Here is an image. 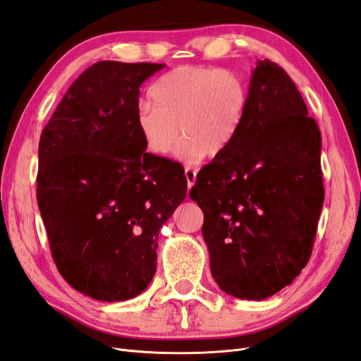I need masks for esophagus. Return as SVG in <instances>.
I'll list each match as a JSON object with an SVG mask.
<instances>
[{
  "label": "esophagus",
  "mask_w": 361,
  "mask_h": 361,
  "mask_svg": "<svg viewBox=\"0 0 361 361\" xmlns=\"http://www.w3.org/2000/svg\"><path fill=\"white\" fill-rule=\"evenodd\" d=\"M185 176H187V182H188V188H191L192 185L195 183V178H197V173H195L192 169H185Z\"/></svg>",
  "instance_id": "34e87169"
}]
</instances>
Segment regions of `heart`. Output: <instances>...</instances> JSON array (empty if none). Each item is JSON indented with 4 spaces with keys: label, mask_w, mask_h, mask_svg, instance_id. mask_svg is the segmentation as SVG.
I'll return each instance as SVG.
<instances>
[{
    "label": "heart",
    "mask_w": 361,
    "mask_h": 361,
    "mask_svg": "<svg viewBox=\"0 0 361 361\" xmlns=\"http://www.w3.org/2000/svg\"><path fill=\"white\" fill-rule=\"evenodd\" d=\"M149 101L152 105L141 104L135 114L146 150L167 157L178 143L180 126L178 158L194 164L207 152L216 157L231 146L243 125L248 89L233 71L185 64L154 82Z\"/></svg>",
    "instance_id": "1"
}]
</instances>
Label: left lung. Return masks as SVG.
Here are the masks:
<instances>
[{"label": "left lung", "mask_w": 361, "mask_h": 361, "mask_svg": "<svg viewBox=\"0 0 361 361\" xmlns=\"http://www.w3.org/2000/svg\"><path fill=\"white\" fill-rule=\"evenodd\" d=\"M297 85L259 60L236 137L204 166L190 197L202 207L221 290L264 300L307 265L324 203L321 133Z\"/></svg>", "instance_id": "obj_1"}]
</instances>
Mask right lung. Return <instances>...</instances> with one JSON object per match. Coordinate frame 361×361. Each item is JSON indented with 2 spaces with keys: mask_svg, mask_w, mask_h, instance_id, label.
<instances>
[{
  "mask_svg": "<svg viewBox=\"0 0 361 361\" xmlns=\"http://www.w3.org/2000/svg\"><path fill=\"white\" fill-rule=\"evenodd\" d=\"M166 64L97 61L42 130L37 204L63 279L87 297H137L157 271L158 233L187 194L180 164L147 154L140 85Z\"/></svg>",
  "mask_w": 361,
  "mask_h": 361,
  "instance_id": "obj_1",
  "label": "right lung"
}]
</instances>
